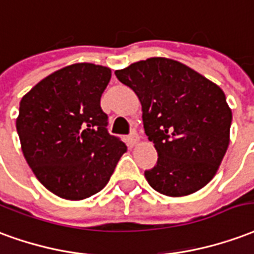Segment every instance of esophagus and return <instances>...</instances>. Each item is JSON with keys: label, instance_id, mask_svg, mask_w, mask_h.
Masks as SVG:
<instances>
[{"label": "esophagus", "instance_id": "esophagus-1", "mask_svg": "<svg viewBox=\"0 0 254 254\" xmlns=\"http://www.w3.org/2000/svg\"><path fill=\"white\" fill-rule=\"evenodd\" d=\"M138 140H139V136H138V134L136 132H131V134L127 136V143H128V146H135L136 143H138Z\"/></svg>", "mask_w": 254, "mask_h": 254}]
</instances>
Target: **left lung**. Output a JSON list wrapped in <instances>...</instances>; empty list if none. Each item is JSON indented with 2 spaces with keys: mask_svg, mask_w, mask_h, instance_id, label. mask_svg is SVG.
Masks as SVG:
<instances>
[{
  "mask_svg": "<svg viewBox=\"0 0 254 254\" xmlns=\"http://www.w3.org/2000/svg\"><path fill=\"white\" fill-rule=\"evenodd\" d=\"M138 96L146 135L158 153L145 170L151 188L186 196L215 176L230 142L231 109L218 85L168 58H149L115 71Z\"/></svg>",
  "mask_w": 254,
  "mask_h": 254,
  "instance_id": "1",
  "label": "left lung"
}]
</instances>
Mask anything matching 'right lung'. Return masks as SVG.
<instances>
[{"instance_id":"1","label":"right lung","mask_w":254,"mask_h":254,"mask_svg":"<svg viewBox=\"0 0 254 254\" xmlns=\"http://www.w3.org/2000/svg\"><path fill=\"white\" fill-rule=\"evenodd\" d=\"M111 68L75 64L50 74L20 101L21 150L38 180L59 197L81 200L103 190L127 147L108 132L100 105Z\"/></svg>"}]
</instances>
